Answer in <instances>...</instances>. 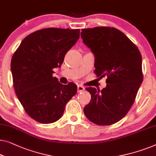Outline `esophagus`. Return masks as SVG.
I'll use <instances>...</instances> for the list:
<instances>
[{"mask_svg":"<svg viewBox=\"0 0 156 156\" xmlns=\"http://www.w3.org/2000/svg\"><path fill=\"white\" fill-rule=\"evenodd\" d=\"M85 90V88L82 87V86H78L77 87V91L78 93H80V92H82Z\"/></svg>","mask_w":156,"mask_h":156,"instance_id":"1","label":"esophagus"}]
</instances>
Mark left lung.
<instances>
[{"label": "left lung", "instance_id": "1", "mask_svg": "<svg viewBox=\"0 0 156 156\" xmlns=\"http://www.w3.org/2000/svg\"><path fill=\"white\" fill-rule=\"evenodd\" d=\"M81 37L94 55V73L101 78L107 76V86L101 91L86 88L91 99L83 112L96 125H112L127 115L143 82L141 55L115 28L82 29Z\"/></svg>", "mask_w": 156, "mask_h": 156}]
</instances>
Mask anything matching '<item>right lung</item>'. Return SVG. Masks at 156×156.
<instances>
[{"label":"right lung","instance_id":"right-lung-1","mask_svg":"<svg viewBox=\"0 0 156 156\" xmlns=\"http://www.w3.org/2000/svg\"><path fill=\"white\" fill-rule=\"evenodd\" d=\"M79 38V29H41L24 38L13 54L11 73L15 94L27 113L40 123L58 120L76 93V85L60 83L53 76V69L60 67Z\"/></svg>","mask_w":156,"mask_h":156}]
</instances>
